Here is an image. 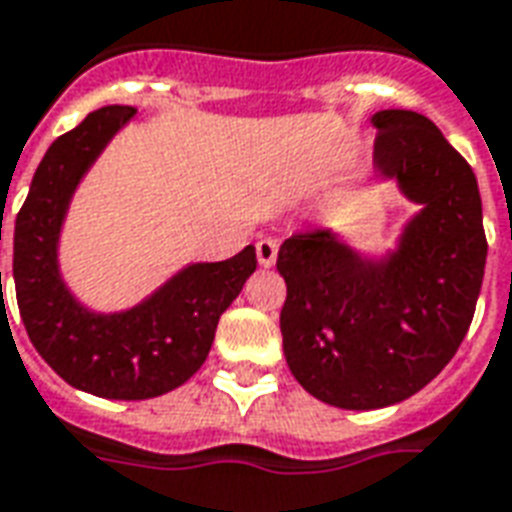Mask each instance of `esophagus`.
I'll use <instances>...</instances> for the list:
<instances>
[{
  "instance_id": "obj_1",
  "label": "esophagus",
  "mask_w": 512,
  "mask_h": 512,
  "mask_svg": "<svg viewBox=\"0 0 512 512\" xmlns=\"http://www.w3.org/2000/svg\"><path fill=\"white\" fill-rule=\"evenodd\" d=\"M257 263L263 268H271L276 263V255H279V244H276L274 238H260L257 241Z\"/></svg>"
}]
</instances>
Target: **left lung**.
I'll use <instances>...</instances> for the list:
<instances>
[{
	"label": "left lung",
	"mask_w": 512,
	"mask_h": 512,
	"mask_svg": "<svg viewBox=\"0 0 512 512\" xmlns=\"http://www.w3.org/2000/svg\"><path fill=\"white\" fill-rule=\"evenodd\" d=\"M372 124L374 168L420 206L399 246L374 260L331 230H304L276 257L287 366L304 391L342 410L399 404L448 366L488 252L478 179L437 124L415 111H380Z\"/></svg>",
	"instance_id": "8db88e82"
}]
</instances>
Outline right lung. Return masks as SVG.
<instances>
[{
  "label": "right lung",
  "mask_w": 512,
  "mask_h": 512,
  "mask_svg": "<svg viewBox=\"0 0 512 512\" xmlns=\"http://www.w3.org/2000/svg\"><path fill=\"white\" fill-rule=\"evenodd\" d=\"M135 116L105 105L51 143L15 217L13 279L34 350L73 388L102 399H154L208 358L217 323L257 268L255 246L222 263H192L127 312L86 309L59 274V233L75 187Z\"/></svg>",
  "instance_id": "add662e5"
}]
</instances>
